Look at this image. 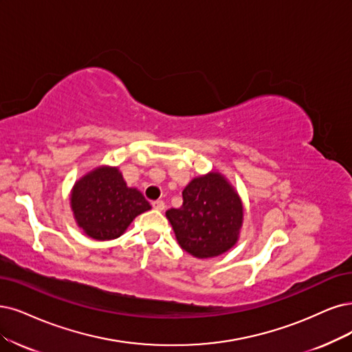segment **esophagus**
I'll return each mask as SVG.
<instances>
[{"label": "esophagus", "mask_w": 352, "mask_h": 352, "mask_svg": "<svg viewBox=\"0 0 352 352\" xmlns=\"http://www.w3.org/2000/svg\"><path fill=\"white\" fill-rule=\"evenodd\" d=\"M152 206H153L155 210H160V212H162V210L165 209V203H164L162 200H155V201L152 203Z\"/></svg>", "instance_id": "esophagus-1"}]
</instances>
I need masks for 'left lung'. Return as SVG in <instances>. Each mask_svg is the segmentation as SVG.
I'll return each instance as SVG.
<instances>
[{
	"label": "left lung",
	"instance_id": "1",
	"mask_svg": "<svg viewBox=\"0 0 352 352\" xmlns=\"http://www.w3.org/2000/svg\"><path fill=\"white\" fill-rule=\"evenodd\" d=\"M165 214L181 248L196 258H213L238 242L243 206L229 181L212 171L191 179L183 206Z\"/></svg>",
	"mask_w": 352,
	"mask_h": 352
}]
</instances>
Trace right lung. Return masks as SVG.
Listing matches in <instances>:
<instances>
[{"instance_id": "1", "label": "right lung", "mask_w": 352, "mask_h": 352, "mask_svg": "<svg viewBox=\"0 0 352 352\" xmlns=\"http://www.w3.org/2000/svg\"><path fill=\"white\" fill-rule=\"evenodd\" d=\"M71 207L78 226L96 241L119 238L136 216L151 210L143 194L127 187L117 166H97L78 179Z\"/></svg>"}]
</instances>
